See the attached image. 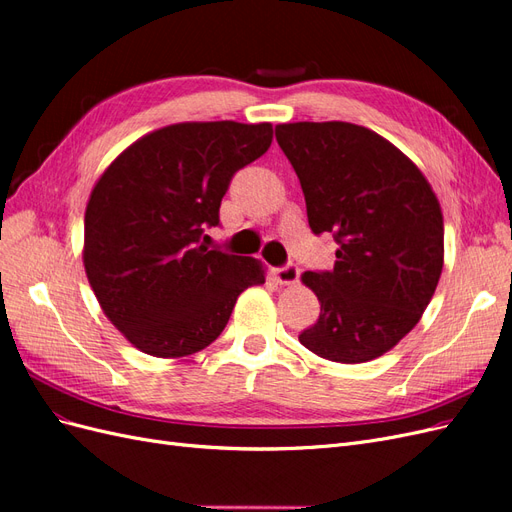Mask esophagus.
Here are the masks:
<instances>
[{
    "label": "esophagus",
    "instance_id": "obj_1",
    "mask_svg": "<svg viewBox=\"0 0 512 512\" xmlns=\"http://www.w3.org/2000/svg\"><path fill=\"white\" fill-rule=\"evenodd\" d=\"M299 275H301V271H299L297 265H286V267H280V269L273 271L275 282L280 284V286H292V284H297V282H299Z\"/></svg>",
    "mask_w": 512,
    "mask_h": 512
}]
</instances>
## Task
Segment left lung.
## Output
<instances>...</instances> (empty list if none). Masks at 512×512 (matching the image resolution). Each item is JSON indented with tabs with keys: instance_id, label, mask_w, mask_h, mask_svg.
Wrapping results in <instances>:
<instances>
[{
	"instance_id": "left-lung-1",
	"label": "left lung",
	"mask_w": 512,
	"mask_h": 512,
	"mask_svg": "<svg viewBox=\"0 0 512 512\" xmlns=\"http://www.w3.org/2000/svg\"><path fill=\"white\" fill-rule=\"evenodd\" d=\"M301 181L307 222L337 241L333 271H305L320 316L299 335L335 363H365L421 320L444 265L438 196L393 143L346 121L275 126Z\"/></svg>"
}]
</instances>
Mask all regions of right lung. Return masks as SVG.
I'll use <instances>...</instances> for the list:
<instances>
[{"label":"right lung","mask_w":512,"mask_h":512,"mask_svg":"<svg viewBox=\"0 0 512 512\" xmlns=\"http://www.w3.org/2000/svg\"><path fill=\"white\" fill-rule=\"evenodd\" d=\"M271 123L185 121L138 138L111 162L85 211L91 290L128 342L179 359L220 337L237 297L265 284L256 258L209 250L232 175L271 147Z\"/></svg>","instance_id":"add662e5"}]
</instances>
